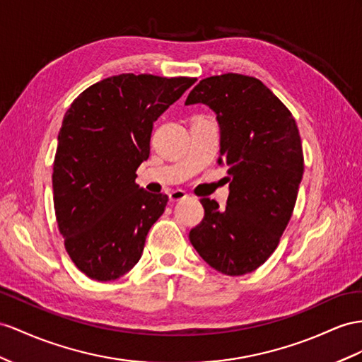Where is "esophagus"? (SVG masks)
<instances>
[{
  "label": "esophagus",
  "instance_id": "34e87169",
  "mask_svg": "<svg viewBox=\"0 0 362 362\" xmlns=\"http://www.w3.org/2000/svg\"><path fill=\"white\" fill-rule=\"evenodd\" d=\"M168 197H170L171 202H179V200L187 199L188 194L185 192V191H182V189H174V191H171V192L168 194Z\"/></svg>",
  "mask_w": 362,
  "mask_h": 362
}]
</instances>
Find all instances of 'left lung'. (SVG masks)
Returning <instances> with one entry per match:
<instances>
[{
	"mask_svg": "<svg viewBox=\"0 0 362 362\" xmlns=\"http://www.w3.org/2000/svg\"><path fill=\"white\" fill-rule=\"evenodd\" d=\"M185 104L216 111L218 165L230 177L225 208L200 200L205 217L191 229V245L216 271L249 274L272 255L292 217L304 173L298 127L260 79L238 73L202 79Z\"/></svg>",
	"mask_w": 362,
	"mask_h": 362,
	"instance_id": "8db88e82",
	"label": "left lung"
}]
</instances>
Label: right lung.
I'll use <instances>...</instances> for the list:
<instances>
[{
	"label": "right lung",
	"mask_w": 362,
	"mask_h": 362,
	"mask_svg": "<svg viewBox=\"0 0 362 362\" xmlns=\"http://www.w3.org/2000/svg\"><path fill=\"white\" fill-rule=\"evenodd\" d=\"M194 82L122 73L82 91L64 116L54 214L69 257L91 280H116L141 260L168 196L139 188L136 171L150 156L154 120Z\"/></svg>",
	"instance_id": "add662e5"
}]
</instances>
